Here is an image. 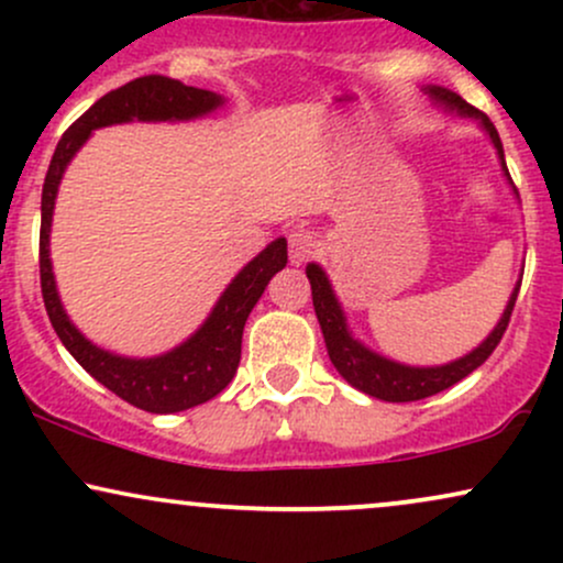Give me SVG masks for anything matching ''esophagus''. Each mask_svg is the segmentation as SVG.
I'll use <instances>...</instances> for the list:
<instances>
[{"label":"esophagus","instance_id":"obj_1","mask_svg":"<svg viewBox=\"0 0 563 563\" xmlns=\"http://www.w3.org/2000/svg\"><path fill=\"white\" fill-rule=\"evenodd\" d=\"M318 245V235H314L312 228L307 224H296V228L288 230V256L294 264H301Z\"/></svg>","mask_w":563,"mask_h":563}]
</instances>
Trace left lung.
Returning a JSON list of instances; mask_svg holds the SVG:
<instances>
[{
    "label": "left lung",
    "instance_id": "8db88e82",
    "mask_svg": "<svg viewBox=\"0 0 563 563\" xmlns=\"http://www.w3.org/2000/svg\"><path fill=\"white\" fill-rule=\"evenodd\" d=\"M429 95L434 97L437 102H442V106L452 108V111L479 119L484 129L489 132V137H493L497 153H500L503 169L508 174L506 158H503L500 134H497L493 121H489L482 111H476L474 106H468L461 95L450 92V89L431 87ZM307 277H309V286H312L314 314H318L320 320L328 354H331V363L335 365V371H339L341 376L354 386V389L371 394V397L376 399H384V402H416V399L431 397V394L450 389V386H455L457 380L466 378L468 373H474L476 367H479L484 360L495 352V346L500 344L503 333H506L510 322V312H514L516 296H519V288H521V283L514 288L500 322H497V328L487 335V341H484L479 349H474V352L466 354V357L455 360V363L442 365V367H407V365L391 363V360L386 357H378V354H373L371 349H365L360 341H354L352 335H349L344 312H341L339 301H335L331 290V283H328L325 273H322L318 264H309Z\"/></svg>",
    "mask_w": 563,
    "mask_h": 563
}]
</instances>
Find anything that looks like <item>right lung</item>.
I'll use <instances>...</instances> for the list:
<instances>
[{"label":"right lung","instance_id":"right-lung-1","mask_svg":"<svg viewBox=\"0 0 563 563\" xmlns=\"http://www.w3.org/2000/svg\"><path fill=\"white\" fill-rule=\"evenodd\" d=\"M222 102V97L206 92L198 87H185L183 81L169 76H140V79L102 95L87 113L63 132L49 161L47 177L42 187V230H38V277H42V299L47 309L55 333L60 335L63 346L68 349L89 376L100 380L106 389L124 402L140 407L147 412H179L187 407L209 402L235 376L241 363L243 325L251 309L260 301L267 288L269 277L280 273L288 262L286 241L277 238L267 249L241 269V275L230 283L222 299L217 301L211 318L203 328L187 339L169 354L153 360H126L115 357L89 344L84 335L70 325L63 312L60 299L55 290L53 264H49V224H53V209L57 185L68 161L84 145V140L97 126L119 124V121H169V119H196Z\"/></svg>","mask_w":563,"mask_h":563}]
</instances>
